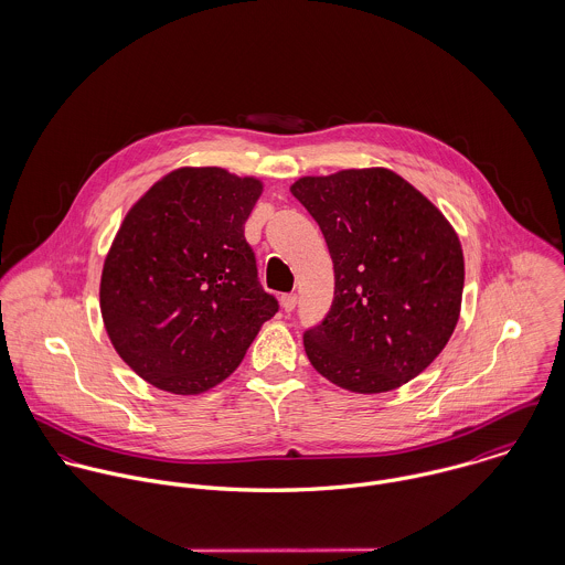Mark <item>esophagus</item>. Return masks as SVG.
Returning a JSON list of instances; mask_svg holds the SVG:
<instances>
[{
    "label": "esophagus",
    "instance_id": "obj_1",
    "mask_svg": "<svg viewBox=\"0 0 565 565\" xmlns=\"http://www.w3.org/2000/svg\"><path fill=\"white\" fill-rule=\"evenodd\" d=\"M280 305H282V309L287 313H291L296 309V305H298V296L296 294H285V296H280Z\"/></svg>",
    "mask_w": 565,
    "mask_h": 565
}]
</instances>
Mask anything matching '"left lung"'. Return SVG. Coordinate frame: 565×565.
<instances>
[{"instance_id": "obj_1", "label": "left lung", "mask_w": 565, "mask_h": 565, "mask_svg": "<svg viewBox=\"0 0 565 565\" xmlns=\"http://www.w3.org/2000/svg\"><path fill=\"white\" fill-rule=\"evenodd\" d=\"M291 193L320 224L334 300L305 332L311 365L354 394H383L422 374L461 313L466 263L444 213L385 167L305 175Z\"/></svg>"}]
</instances>
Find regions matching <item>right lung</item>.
<instances>
[{
	"instance_id": "right-lung-1",
	"label": "right lung",
	"mask_w": 565,
	"mask_h": 565,
	"mask_svg": "<svg viewBox=\"0 0 565 565\" xmlns=\"http://www.w3.org/2000/svg\"><path fill=\"white\" fill-rule=\"evenodd\" d=\"M260 193L254 175L180 167L132 204L110 243L104 328L124 363L167 394L198 396L226 381L278 311L243 237Z\"/></svg>"
}]
</instances>
